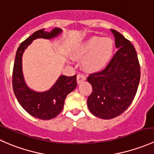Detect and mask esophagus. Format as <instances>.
<instances>
[{"label":"esophagus","mask_w":154,"mask_h":154,"mask_svg":"<svg viewBox=\"0 0 154 154\" xmlns=\"http://www.w3.org/2000/svg\"><path fill=\"white\" fill-rule=\"evenodd\" d=\"M86 80V76L83 75V74H78L77 76V81L78 83H80L81 82H83Z\"/></svg>","instance_id":"34e87169"}]
</instances>
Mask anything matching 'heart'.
Here are the masks:
<instances>
[{"label":"heart","instance_id":"b5f03b06","mask_svg":"<svg viewBox=\"0 0 154 154\" xmlns=\"http://www.w3.org/2000/svg\"><path fill=\"white\" fill-rule=\"evenodd\" d=\"M114 43L109 38L93 36L78 45L73 52L76 60L82 59V65L88 71H97L106 67L112 57Z\"/></svg>","mask_w":154,"mask_h":154}]
</instances>
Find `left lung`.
<instances>
[{"mask_svg":"<svg viewBox=\"0 0 154 154\" xmlns=\"http://www.w3.org/2000/svg\"><path fill=\"white\" fill-rule=\"evenodd\" d=\"M118 51L104 69L87 77L92 91L87 100L96 117L111 119L124 112L136 96L140 80V65L135 48L120 32L111 29Z\"/></svg>","mask_w":154,"mask_h":154,"instance_id":"left-lung-1","label":"left lung"}]
</instances>
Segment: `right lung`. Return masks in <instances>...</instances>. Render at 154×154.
Returning <instances> with one entry per match:
<instances>
[{
	"mask_svg": "<svg viewBox=\"0 0 154 154\" xmlns=\"http://www.w3.org/2000/svg\"><path fill=\"white\" fill-rule=\"evenodd\" d=\"M62 32L54 28L51 32L39 29L21 43L17 50L12 71V87L14 94L21 106L33 117L42 120H50L58 116L63 110L65 100L77 86V75L59 77L54 86L45 92H35L29 89L24 80L21 58L24 50L35 38H52Z\"/></svg>",
	"mask_w": 154,
	"mask_h": 154,
	"instance_id": "add662e5",
	"label": "right lung"
}]
</instances>
